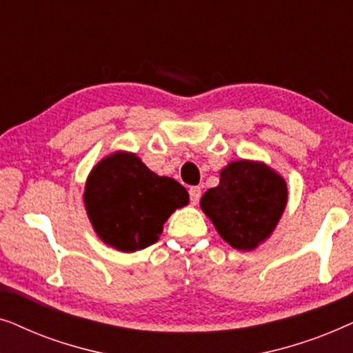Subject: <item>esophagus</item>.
Returning <instances> with one entry per match:
<instances>
[{"mask_svg": "<svg viewBox=\"0 0 353 353\" xmlns=\"http://www.w3.org/2000/svg\"><path fill=\"white\" fill-rule=\"evenodd\" d=\"M201 188L199 186H191L190 188V199H191V204H197L201 199Z\"/></svg>", "mask_w": 353, "mask_h": 353, "instance_id": "esophagus-1", "label": "esophagus"}]
</instances>
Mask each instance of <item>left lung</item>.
I'll return each instance as SVG.
<instances>
[{
    "label": "left lung",
    "mask_w": 353,
    "mask_h": 353,
    "mask_svg": "<svg viewBox=\"0 0 353 353\" xmlns=\"http://www.w3.org/2000/svg\"><path fill=\"white\" fill-rule=\"evenodd\" d=\"M288 204L281 175L263 162H231L220 185L202 196L201 209L231 248L252 250L276 228Z\"/></svg>",
    "instance_id": "8db88e82"
}]
</instances>
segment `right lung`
Instances as JSON below:
<instances>
[{"mask_svg":"<svg viewBox=\"0 0 353 353\" xmlns=\"http://www.w3.org/2000/svg\"><path fill=\"white\" fill-rule=\"evenodd\" d=\"M83 201L99 239L134 252L156 243L163 223L190 202V194L173 178L149 170L137 154L119 151L91 170Z\"/></svg>","mask_w":353,"mask_h":353,"instance_id":"right-lung-1","label":"right lung"}]
</instances>
